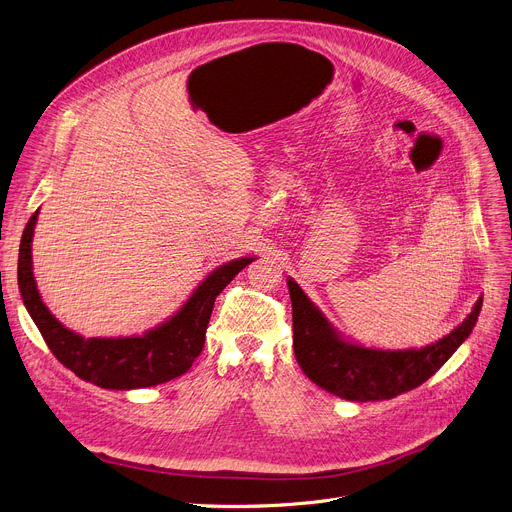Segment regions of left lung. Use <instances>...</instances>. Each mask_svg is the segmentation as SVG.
<instances>
[{
  "mask_svg": "<svg viewBox=\"0 0 512 512\" xmlns=\"http://www.w3.org/2000/svg\"><path fill=\"white\" fill-rule=\"evenodd\" d=\"M293 308V351L299 368L347 401H384L424 384L471 335L484 299L440 341L422 349H372L343 339L293 279H287Z\"/></svg>",
  "mask_w": 512,
  "mask_h": 512,
  "instance_id": "8db88e82",
  "label": "left lung"
}]
</instances>
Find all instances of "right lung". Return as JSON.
I'll return each instance as SVG.
<instances>
[{"label": "right lung", "mask_w": 512, "mask_h": 512, "mask_svg": "<svg viewBox=\"0 0 512 512\" xmlns=\"http://www.w3.org/2000/svg\"><path fill=\"white\" fill-rule=\"evenodd\" d=\"M39 210L24 227L18 254L22 302L51 353L78 378L101 388L132 390L186 374L204 347L206 326L217 295L254 258H237L215 268L163 324L132 337H82L59 322L43 304L33 275V235Z\"/></svg>", "instance_id": "add662e5"}]
</instances>
